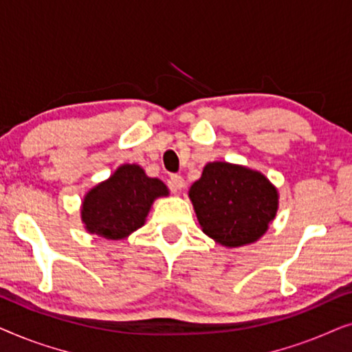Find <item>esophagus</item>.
I'll use <instances>...</instances> for the list:
<instances>
[{
	"label": "esophagus",
	"instance_id": "34e87169",
	"mask_svg": "<svg viewBox=\"0 0 352 352\" xmlns=\"http://www.w3.org/2000/svg\"><path fill=\"white\" fill-rule=\"evenodd\" d=\"M168 186L173 192H179L184 187V177L179 175H171L170 179H168Z\"/></svg>",
	"mask_w": 352,
	"mask_h": 352
}]
</instances>
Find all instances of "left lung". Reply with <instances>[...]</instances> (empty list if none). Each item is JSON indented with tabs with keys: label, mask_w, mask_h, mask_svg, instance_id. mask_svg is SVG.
<instances>
[{
	"label": "left lung",
	"mask_w": 352,
	"mask_h": 352,
	"mask_svg": "<svg viewBox=\"0 0 352 352\" xmlns=\"http://www.w3.org/2000/svg\"><path fill=\"white\" fill-rule=\"evenodd\" d=\"M189 197L201 230L229 248L256 242L278 208L277 189L266 176L228 162L208 163Z\"/></svg>",
	"instance_id": "obj_1"
}]
</instances>
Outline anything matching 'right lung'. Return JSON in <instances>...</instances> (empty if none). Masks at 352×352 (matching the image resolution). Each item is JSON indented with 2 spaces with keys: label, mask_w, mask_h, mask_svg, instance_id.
Masks as SVG:
<instances>
[{
  "label": "right lung",
  "mask_w": 352,
  "mask_h": 352,
  "mask_svg": "<svg viewBox=\"0 0 352 352\" xmlns=\"http://www.w3.org/2000/svg\"><path fill=\"white\" fill-rule=\"evenodd\" d=\"M168 194L160 179L148 177L139 165L126 163L85 195L81 221L91 234L109 240L124 239L142 228L153 200Z\"/></svg>",
  "instance_id": "right-lung-1"
}]
</instances>
